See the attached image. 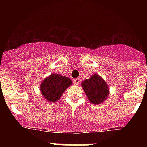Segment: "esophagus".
Masks as SVG:
<instances>
[{"instance_id": "esophagus-1", "label": "esophagus", "mask_w": 147, "mask_h": 147, "mask_svg": "<svg viewBox=\"0 0 147 147\" xmlns=\"http://www.w3.org/2000/svg\"><path fill=\"white\" fill-rule=\"evenodd\" d=\"M74 82L75 85H80V79H74Z\"/></svg>"}]
</instances>
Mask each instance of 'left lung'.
Masks as SVG:
<instances>
[{
    "label": "left lung",
    "mask_w": 147,
    "mask_h": 147,
    "mask_svg": "<svg viewBox=\"0 0 147 147\" xmlns=\"http://www.w3.org/2000/svg\"><path fill=\"white\" fill-rule=\"evenodd\" d=\"M82 86L93 105L102 103L108 96V88L105 81L98 75L94 74L82 82Z\"/></svg>",
    "instance_id": "8db88e82"
}]
</instances>
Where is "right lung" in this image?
I'll return each instance as SVG.
<instances>
[{
  "label": "right lung",
  "instance_id": "right-lung-1",
  "mask_svg": "<svg viewBox=\"0 0 147 147\" xmlns=\"http://www.w3.org/2000/svg\"><path fill=\"white\" fill-rule=\"evenodd\" d=\"M72 84L69 78L52 74L45 78L40 85V90L45 98L49 102H57L67 87Z\"/></svg>",
  "mask_w": 147,
  "mask_h": 147
}]
</instances>
